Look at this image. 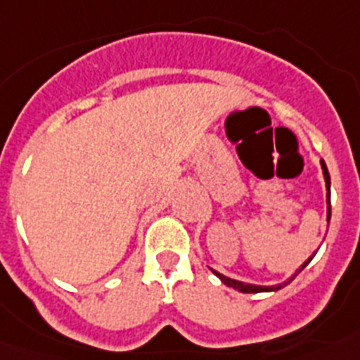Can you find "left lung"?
Segmentation results:
<instances>
[{"label":"left lung","mask_w":360,"mask_h":360,"mask_svg":"<svg viewBox=\"0 0 360 360\" xmlns=\"http://www.w3.org/2000/svg\"><path fill=\"white\" fill-rule=\"evenodd\" d=\"M321 167H323L324 182H326V203H328V212H326V219L330 221V173H328V169H326V164H324V160H321ZM314 254H316V252H314ZM311 257H314V256H311ZM311 257H308L307 262L301 265V269H299L297 272H295V274L292 276L290 279H288V281L279 283V285H272V287H262V285H250V283L236 281V279H231V278H227V276L219 274V272H216V270H212V269L211 270L214 272V276H218V278L221 279V283H225V285H227V287H232L234 290H240V292H243V294H257V292H274V290H279V288H283V287H287L288 283H290L292 279H294L295 276H297L299 272H301V270H303L304 266H307L308 263L311 262Z\"/></svg>","instance_id":"left-lung-1"}]
</instances>
